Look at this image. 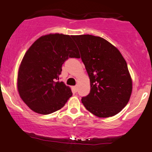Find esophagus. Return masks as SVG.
<instances>
[{"label":"esophagus","instance_id":"1","mask_svg":"<svg viewBox=\"0 0 152 152\" xmlns=\"http://www.w3.org/2000/svg\"><path fill=\"white\" fill-rule=\"evenodd\" d=\"M72 88H73V89L74 90V91H75V92L77 91V86H72Z\"/></svg>","mask_w":152,"mask_h":152}]
</instances>
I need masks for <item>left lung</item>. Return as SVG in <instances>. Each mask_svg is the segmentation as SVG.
Here are the masks:
<instances>
[{
  "label": "left lung",
  "instance_id": "obj_1",
  "mask_svg": "<svg viewBox=\"0 0 152 152\" xmlns=\"http://www.w3.org/2000/svg\"><path fill=\"white\" fill-rule=\"evenodd\" d=\"M90 78L91 91L81 102L99 117L119 113L129 101L132 81L127 64L116 47L92 35L73 36Z\"/></svg>",
  "mask_w": 152,
  "mask_h": 152
}]
</instances>
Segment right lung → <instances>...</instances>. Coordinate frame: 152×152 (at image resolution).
<instances>
[{
    "instance_id": "1",
    "label": "right lung",
    "mask_w": 152,
    "mask_h": 152,
    "mask_svg": "<svg viewBox=\"0 0 152 152\" xmlns=\"http://www.w3.org/2000/svg\"><path fill=\"white\" fill-rule=\"evenodd\" d=\"M72 36L49 34L33 43L23 58L18 75L19 95L31 110L49 114L61 109L72 96L71 88L57 81L62 65L79 58Z\"/></svg>"
}]
</instances>
